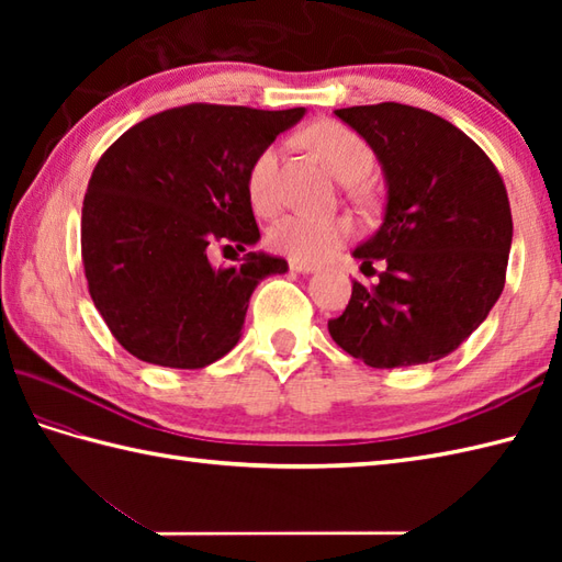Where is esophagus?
<instances>
[{"instance_id": "34e87169", "label": "esophagus", "mask_w": 562, "mask_h": 562, "mask_svg": "<svg viewBox=\"0 0 562 562\" xmlns=\"http://www.w3.org/2000/svg\"><path fill=\"white\" fill-rule=\"evenodd\" d=\"M290 268L296 270V272H314L316 262H312V260H290Z\"/></svg>"}]
</instances>
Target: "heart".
I'll use <instances>...</instances> for the list:
<instances>
[{"instance_id": "b5f03b06", "label": "heart", "mask_w": 562, "mask_h": 562, "mask_svg": "<svg viewBox=\"0 0 562 562\" xmlns=\"http://www.w3.org/2000/svg\"><path fill=\"white\" fill-rule=\"evenodd\" d=\"M306 147L324 161L326 169L345 186H357L374 169V151L348 125L321 121L304 133ZM278 164L280 147H262L246 173V193L250 205L260 214H272L280 205L278 195ZM352 224L345 217H308V214H284L268 232V246L274 254L294 260H312L330 254L333 248L348 241Z\"/></svg>"}]
</instances>
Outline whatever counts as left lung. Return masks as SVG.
I'll use <instances>...</instances> for the list:
<instances>
[{"mask_svg": "<svg viewBox=\"0 0 562 562\" xmlns=\"http://www.w3.org/2000/svg\"><path fill=\"white\" fill-rule=\"evenodd\" d=\"M386 176L384 224L355 248L364 274L328 321L340 348L376 369L441 360L479 328L505 288L512 212L503 176L475 142L423 109H338ZM384 259L379 273L371 266Z\"/></svg>", "mask_w": 562, "mask_h": 562, "instance_id": "left-lung-1", "label": "left lung"}]
</instances>
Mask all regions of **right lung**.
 <instances>
[{
  "mask_svg": "<svg viewBox=\"0 0 562 562\" xmlns=\"http://www.w3.org/2000/svg\"><path fill=\"white\" fill-rule=\"evenodd\" d=\"M304 109L188 103L133 125L103 151L81 207V262L105 326L137 360L202 369L241 338L256 284L288 260L246 250L260 232L246 193L256 154Z\"/></svg>",
  "mask_w": 562,
  "mask_h": 562,
  "instance_id": "obj_1",
  "label": "right lung"
}]
</instances>
